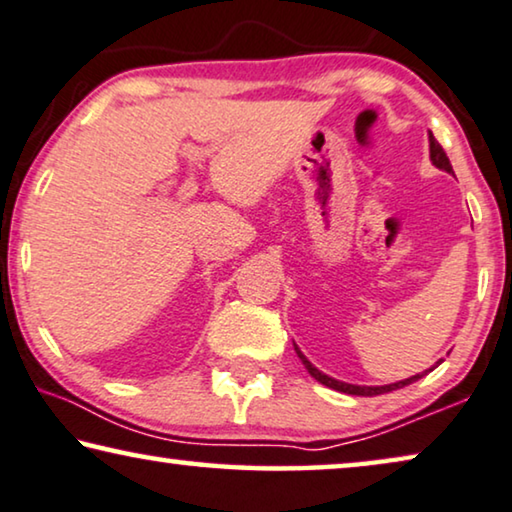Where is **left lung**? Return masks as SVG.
Masks as SVG:
<instances>
[{
  "label": "left lung",
  "instance_id": "8db88e82",
  "mask_svg": "<svg viewBox=\"0 0 512 512\" xmlns=\"http://www.w3.org/2000/svg\"><path fill=\"white\" fill-rule=\"evenodd\" d=\"M430 160H432V165L434 167H439V170H444V172H448V174H453V167H451V160H448V156H446V151L441 149V144L434 140V135L430 133ZM294 349H296V354H299V358H301V363L305 365V370L310 372L312 377H315L319 384H324V386H329V388H333V391H340V393H349V395H365V398H372V395H381V393H391V391H398V388H404V386H409V384H414L416 379H421L423 375H414V377H409V379H404V381H395V384H386V386H356V384H345V381H338V379H333V377H329V375H324V372H319L315 365H312L308 358H305L303 354H301V349L294 345ZM441 363V361H439ZM434 368H437V365H434ZM432 370V368H430Z\"/></svg>",
  "mask_w": 512,
  "mask_h": 512
}]
</instances>
